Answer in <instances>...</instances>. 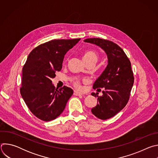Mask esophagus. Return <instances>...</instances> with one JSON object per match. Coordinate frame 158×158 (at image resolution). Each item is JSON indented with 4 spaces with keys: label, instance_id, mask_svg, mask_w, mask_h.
<instances>
[{
    "label": "esophagus",
    "instance_id": "34e87169",
    "mask_svg": "<svg viewBox=\"0 0 158 158\" xmlns=\"http://www.w3.org/2000/svg\"><path fill=\"white\" fill-rule=\"evenodd\" d=\"M74 96H82V94L81 93H79V92H77V91H74Z\"/></svg>",
    "mask_w": 158,
    "mask_h": 158
}]
</instances>
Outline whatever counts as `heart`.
Listing matches in <instances>:
<instances>
[{"instance_id": "1", "label": "heart", "mask_w": 158, "mask_h": 158, "mask_svg": "<svg viewBox=\"0 0 158 158\" xmlns=\"http://www.w3.org/2000/svg\"><path fill=\"white\" fill-rule=\"evenodd\" d=\"M98 57V54L96 51H92V50L85 51L83 52V54H82V58L85 62H87L90 60H97ZM73 84L76 88L79 89L81 87L80 82L79 80H75L73 82Z\"/></svg>"}]
</instances>
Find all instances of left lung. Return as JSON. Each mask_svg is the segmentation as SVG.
<instances>
[{
    "mask_svg": "<svg viewBox=\"0 0 158 158\" xmlns=\"http://www.w3.org/2000/svg\"><path fill=\"white\" fill-rule=\"evenodd\" d=\"M97 45L107 56L108 64L105 70L93 84V89L104 88L102 96L93 93L98 98V104L91 109L92 113L102 120L114 116L127 104L134 84L131 64L124 51L113 42L90 38L84 40Z\"/></svg>",
    "mask_w": 158,
    "mask_h": 158,
    "instance_id": "obj_1",
    "label": "left lung"
}]
</instances>
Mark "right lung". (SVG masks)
Instances as JSON below:
<instances>
[{"label":"right lung","mask_w":158,"mask_h":158,"mask_svg":"<svg viewBox=\"0 0 158 158\" xmlns=\"http://www.w3.org/2000/svg\"><path fill=\"white\" fill-rule=\"evenodd\" d=\"M80 39L50 40L34 48L27 57L20 92L32 113L44 121L57 118L73 94L70 87L56 88L51 79L61 70L65 54Z\"/></svg>","instance_id":"obj_1"}]
</instances>
